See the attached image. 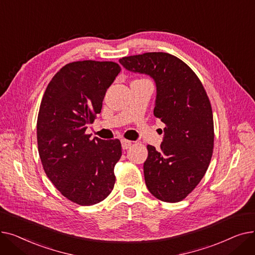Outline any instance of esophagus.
<instances>
[{
    "label": "esophagus",
    "mask_w": 255,
    "mask_h": 255,
    "mask_svg": "<svg viewBox=\"0 0 255 255\" xmlns=\"http://www.w3.org/2000/svg\"><path fill=\"white\" fill-rule=\"evenodd\" d=\"M121 142H122V148L124 150L129 149L130 146H131V144H132V142L130 140H127V139H122V140H121Z\"/></svg>",
    "instance_id": "1"
}]
</instances>
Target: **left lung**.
Here are the masks:
<instances>
[{
  "mask_svg": "<svg viewBox=\"0 0 255 255\" xmlns=\"http://www.w3.org/2000/svg\"><path fill=\"white\" fill-rule=\"evenodd\" d=\"M120 63L155 80L154 116L165 124L160 149L146 146L145 185L162 202H181L204 178L213 154L214 122L207 92L188 65L166 52L125 57Z\"/></svg>",
  "mask_w": 255,
  "mask_h": 255,
  "instance_id": "obj_1",
  "label": "left lung"
}]
</instances>
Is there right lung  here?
Segmentation results:
<instances>
[{"instance_id": "right-lung-1", "label": "right lung", "mask_w": 255, "mask_h": 255, "mask_svg": "<svg viewBox=\"0 0 255 255\" xmlns=\"http://www.w3.org/2000/svg\"><path fill=\"white\" fill-rule=\"evenodd\" d=\"M120 71L115 62L67 64L51 78L40 104L37 142L43 169L66 198L80 206L98 204L114 189L121 142L91 138L86 130Z\"/></svg>"}]
</instances>
